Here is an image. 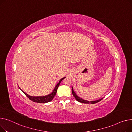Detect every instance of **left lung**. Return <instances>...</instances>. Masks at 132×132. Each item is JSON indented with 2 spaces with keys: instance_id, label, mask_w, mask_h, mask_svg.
Listing matches in <instances>:
<instances>
[{
  "instance_id": "obj_1",
  "label": "left lung",
  "mask_w": 132,
  "mask_h": 132,
  "mask_svg": "<svg viewBox=\"0 0 132 132\" xmlns=\"http://www.w3.org/2000/svg\"><path fill=\"white\" fill-rule=\"evenodd\" d=\"M72 94L74 96V97H75V98L76 99V100H77V101L80 102V103H85V104H89V103H91V104H95L96 103H97L98 102H100V101H101L103 98H101V99H100V100H96V101H87V100H83L82 98H81L80 97H79L77 95V94H76L74 90H73V87H72Z\"/></svg>"
}]
</instances>
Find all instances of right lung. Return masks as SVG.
<instances>
[{
    "mask_svg": "<svg viewBox=\"0 0 132 132\" xmlns=\"http://www.w3.org/2000/svg\"><path fill=\"white\" fill-rule=\"evenodd\" d=\"M65 78V77L62 78L60 80L59 82L58 83L57 85H56V86L55 87L54 90H53V92L50 94L49 95L45 96H37V97H35V96H31L27 94L26 93H24L23 91H22L21 89L20 88V89H21L22 90V92L26 95V96L29 99H30L31 101L34 102H36V103H47V102H49L50 101H51L53 98H54V97L55 96V94L57 93V90L58 88V87L60 84V82H61V81L62 80H64Z\"/></svg>",
    "mask_w": 132,
    "mask_h": 132,
    "instance_id": "right-lung-1",
    "label": "right lung"
}]
</instances>
